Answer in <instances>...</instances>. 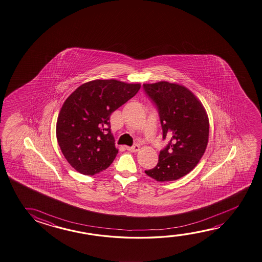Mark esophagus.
Listing matches in <instances>:
<instances>
[{
    "instance_id": "1",
    "label": "esophagus",
    "mask_w": 262,
    "mask_h": 262,
    "mask_svg": "<svg viewBox=\"0 0 262 262\" xmlns=\"http://www.w3.org/2000/svg\"><path fill=\"white\" fill-rule=\"evenodd\" d=\"M126 149L129 150V151H132V152H136V151L140 150V146L138 145V144H135L133 147H126Z\"/></svg>"
}]
</instances>
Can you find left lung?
Listing matches in <instances>:
<instances>
[{
    "label": "left lung",
    "instance_id": "left-lung-1",
    "mask_svg": "<svg viewBox=\"0 0 262 262\" xmlns=\"http://www.w3.org/2000/svg\"><path fill=\"white\" fill-rule=\"evenodd\" d=\"M147 95L158 107L163 138L170 142L157 165L145 173L158 182L180 179L198 165L206 151L209 120L198 97L183 85L168 81L145 83Z\"/></svg>",
    "mask_w": 262,
    "mask_h": 262
}]
</instances>
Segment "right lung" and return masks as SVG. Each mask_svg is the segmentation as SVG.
Wrapping results in <instances>:
<instances>
[{"mask_svg": "<svg viewBox=\"0 0 262 262\" xmlns=\"http://www.w3.org/2000/svg\"><path fill=\"white\" fill-rule=\"evenodd\" d=\"M140 83L96 79L69 95L56 121V139L64 158L85 176L106 170L118 155L110 117L135 96Z\"/></svg>", "mask_w": 262, "mask_h": 262, "instance_id": "add662e5", "label": "right lung"}]
</instances>
